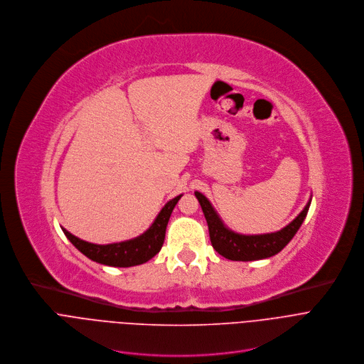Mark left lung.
Returning a JSON list of instances; mask_svg holds the SVG:
<instances>
[{
	"label": "left lung",
	"instance_id": "1",
	"mask_svg": "<svg viewBox=\"0 0 364 364\" xmlns=\"http://www.w3.org/2000/svg\"><path fill=\"white\" fill-rule=\"evenodd\" d=\"M195 196L199 200L202 212L205 215L213 250L231 261H257L278 254L300 230L311 203L310 198L304 209L294 220L277 232L245 235L230 230L203 193L196 191Z\"/></svg>",
	"mask_w": 364,
	"mask_h": 364
}]
</instances>
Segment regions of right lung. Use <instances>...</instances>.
<instances>
[{
    "label": "right lung",
    "mask_w": 364,
    "mask_h": 364,
    "mask_svg": "<svg viewBox=\"0 0 364 364\" xmlns=\"http://www.w3.org/2000/svg\"><path fill=\"white\" fill-rule=\"evenodd\" d=\"M182 195L175 196L161 209L152 225L136 238L113 242V244H92L70 234L67 230L61 228L68 241L75 245L82 254H85L92 261H96L109 267H134L148 262L152 259L162 248L166 234V227L169 223L171 213L181 199Z\"/></svg>",
    "instance_id": "1"
}]
</instances>
